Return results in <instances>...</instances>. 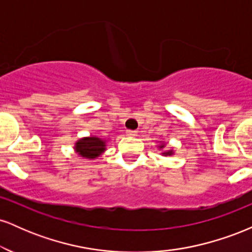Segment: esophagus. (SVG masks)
Segmentation results:
<instances>
[{
  "instance_id": "esophagus-1",
  "label": "esophagus",
  "mask_w": 252,
  "mask_h": 252,
  "mask_svg": "<svg viewBox=\"0 0 252 252\" xmlns=\"http://www.w3.org/2000/svg\"><path fill=\"white\" fill-rule=\"evenodd\" d=\"M126 135H128V136H136V135H137V131H136V130H126Z\"/></svg>"
}]
</instances>
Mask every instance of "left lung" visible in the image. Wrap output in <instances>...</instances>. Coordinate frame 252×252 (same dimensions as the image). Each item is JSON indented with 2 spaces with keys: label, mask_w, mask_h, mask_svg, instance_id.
<instances>
[{
  "label": "left lung",
  "mask_w": 252,
  "mask_h": 252,
  "mask_svg": "<svg viewBox=\"0 0 252 252\" xmlns=\"http://www.w3.org/2000/svg\"><path fill=\"white\" fill-rule=\"evenodd\" d=\"M163 147H164V144H161L160 149L163 148ZM162 154H164V155H172L173 154V150H168V152H164V153H162Z\"/></svg>",
  "instance_id": "left-lung-1"
}]
</instances>
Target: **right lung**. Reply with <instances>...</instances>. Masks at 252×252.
<instances>
[{
  "mask_svg": "<svg viewBox=\"0 0 252 252\" xmlns=\"http://www.w3.org/2000/svg\"><path fill=\"white\" fill-rule=\"evenodd\" d=\"M74 149L83 158H94L105 150V141L100 140L99 137H94V136L84 137L76 143Z\"/></svg>",
  "mask_w": 252,
  "mask_h": 252,
  "instance_id": "1",
  "label": "right lung"
}]
</instances>
